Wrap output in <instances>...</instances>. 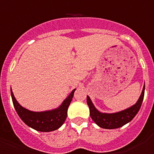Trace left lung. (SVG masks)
<instances>
[{
	"mask_svg": "<svg viewBox=\"0 0 154 154\" xmlns=\"http://www.w3.org/2000/svg\"><path fill=\"white\" fill-rule=\"evenodd\" d=\"M145 85L143 88L141 95L135 104L120 112L114 113H106L99 112L95 107L89 96H87V104L89 106V113L92 120L99 126L103 129H117L124 126L135 117L140 109L144 97Z\"/></svg>",
	"mask_w": 154,
	"mask_h": 154,
	"instance_id": "1",
	"label": "left lung"
}]
</instances>
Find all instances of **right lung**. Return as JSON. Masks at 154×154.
<instances>
[{
    "label": "right lung",
    "instance_id": "obj_1",
    "mask_svg": "<svg viewBox=\"0 0 154 154\" xmlns=\"http://www.w3.org/2000/svg\"><path fill=\"white\" fill-rule=\"evenodd\" d=\"M75 91V89L72 91L58 108L43 112H33L24 108L17 103L11 88L14 106L20 118L29 127L40 132L54 131L62 126L67 117L68 108L72 102Z\"/></svg>",
    "mask_w": 154,
    "mask_h": 154
}]
</instances>
